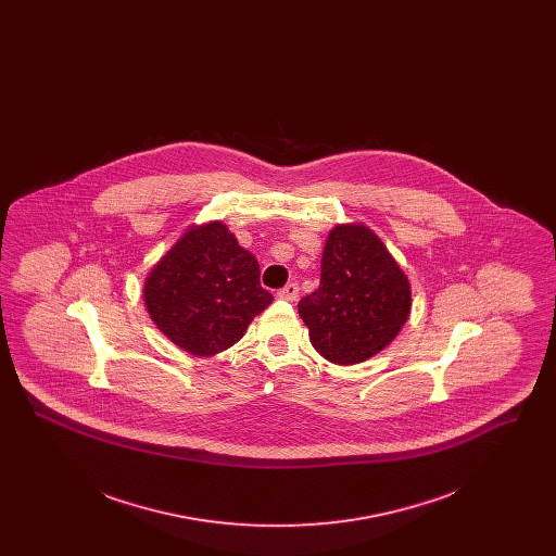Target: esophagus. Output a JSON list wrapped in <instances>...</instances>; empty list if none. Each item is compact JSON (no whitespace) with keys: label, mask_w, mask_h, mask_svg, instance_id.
<instances>
[{"label":"esophagus","mask_w":556,"mask_h":556,"mask_svg":"<svg viewBox=\"0 0 556 556\" xmlns=\"http://www.w3.org/2000/svg\"><path fill=\"white\" fill-rule=\"evenodd\" d=\"M298 293H300L298 283H288L283 290H279L277 298H281V300H288V302H295V300H298Z\"/></svg>","instance_id":"esophagus-1"}]
</instances>
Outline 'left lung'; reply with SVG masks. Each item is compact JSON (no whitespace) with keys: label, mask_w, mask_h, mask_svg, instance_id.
Returning a JSON list of instances; mask_svg holds the SVG:
<instances>
[{"label":"left lung","mask_w":556,"mask_h":556,"mask_svg":"<svg viewBox=\"0 0 556 556\" xmlns=\"http://www.w3.org/2000/svg\"><path fill=\"white\" fill-rule=\"evenodd\" d=\"M410 283L363 223L336 225L323 248L320 286L298 313L311 344L333 365H358L392 344L410 315Z\"/></svg>","instance_id":"8db88e82"}]
</instances>
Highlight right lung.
<instances>
[{"instance_id": "add662e5", "label": "right lung", "mask_w": 556, "mask_h": 556, "mask_svg": "<svg viewBox=\"0 0 556 556\" xmlns=\"http://www.w3.org/2000/svg\"><path fill=\"white\" fill-rule=\"evenodd\" d=\"M270 302L256 256L220 220L191 225L143 281L148 315L193 356L238 344Z\"/></svg>"}]
</instances>
